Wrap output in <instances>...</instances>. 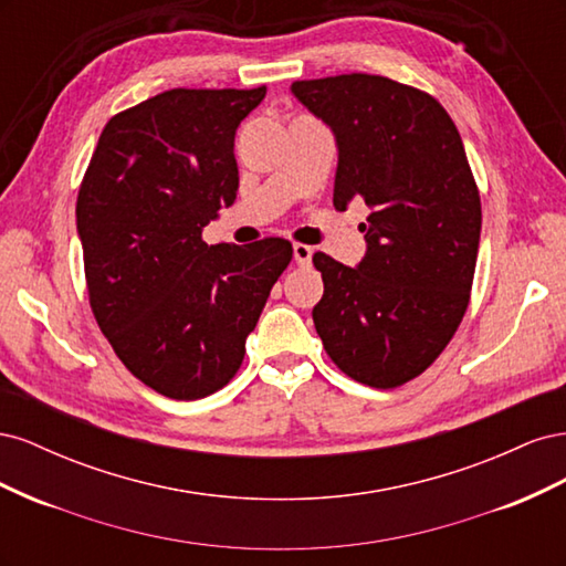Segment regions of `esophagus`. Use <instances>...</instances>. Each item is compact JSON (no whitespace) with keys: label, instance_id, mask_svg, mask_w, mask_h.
<instances>
[{"label":"esophagus","instance_id":"34e87169","mask_svg":"<svg viewBox=\"0 0 566 566\" xmlns=\"http://www.w3.org/2000/svg\"><path fill=\"white\" fill-rule=\"evenodd\" d=\"M293 254H295V262H297L300 266H306V264L312 262L314 250H312L310 245H304V243H295V245H293Z\"/></svg>","mask_w":566,"mask_h":566}]
</instances>
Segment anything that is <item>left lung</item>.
<instances>
[{"instance_id": "1", "label": "left lung", "mask_w": 566, "mask_h": 566, "mask_svg": "<svg viewBox=\"0 0 566 566\" xmlns=\"http://www.w3.org/2000/svg\"><path fill=\"white\" fill-rule=\"evenodd\" d=\"M290 92L335 136V210H370L354 269L314 254L316 333L356 382L399 387L432 366L470 302L482 202L465 146L437 98L389 77L302 80Z\"/></svg>"}]
</instances>
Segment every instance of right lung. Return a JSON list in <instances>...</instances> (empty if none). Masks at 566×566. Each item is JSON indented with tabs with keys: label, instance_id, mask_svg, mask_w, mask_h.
I'll return each mask as SVG.
<instances>
[{
	"label": "right lung",
	"instance_id": "add662e5",
	"mask_svg": "<svg viewBox=\"0 0 566 566\" xmlns=\"http://www.w3.org/2000/svg\"><path fill=\"white\" fill-rule=\"evenodd\" d=\"M256 90H169L117 113L77 196L90 304L117 358L163 397L196 401L245 356L273 283L293 260L283 238L202 241L238 191L235 129Z\"/></svg>",
	"mask_w": 566,
	"mask_h": 566
}]
</instances>
